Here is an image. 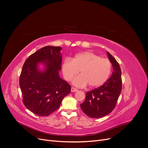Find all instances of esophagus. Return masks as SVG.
I'll return each mask as SVG.
<instances>
[{
	"label": "esophagus",
	"mask_w": 148,
	"mask_h": 148,
	"mask_svg": "<svg viewBox=\"0 0 148 148\" xmlns=\"http://www.w3.org/2000/svg\"><path fill=\"white\" fill-rule=\"evenodd\" d=\"M71 92H77V91H78V89H77V88H73V87H71Z\"/></svg>",
	"instance_id": "obj_1"
}]
</instances>
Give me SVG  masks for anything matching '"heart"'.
<instances>
[{"instance_id": "b5f03b06", "label": "heart", "mask_w": 148, "mask_h": 148, "mask_svg": "<svg viewBox=\"0 0 148 148\" xmlns=\"http://www.w3.org/2000/svg\"><path fill=\"white\" fill-rule=\"evenodd\" d=\"M62 69L66 81H71L80 71L81 75L73 81L75 86L84 87L88 84L89 87L96 88L104 84L109 79L112 63L107 58H101L91 52H84L78 53L72 59L66 58Z\"/></svg>"}]
</instances>
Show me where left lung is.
<instances>
[{"instance_id":"8db88e82","label":"left lung","mask_w":148,"mask_h":148,"mask_svg":"<svg viewBox=\"0 0 148 148\" xmlns=\"http://www.w3.org/2000/svg\"><path fill=\"white\" fill-rule=\"evenodd\" d=\"M107 56L113 66L109 79L100 87L86 92V99L80 104L83 112L91 118H101L114 110L122 88V71L117 61L109 52Z\"/></svg>"}]
</instances>
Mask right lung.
I'll return each instance as SVG.
<instances>
[{"label": "right lung", "mask_w": 148, "mask_h": 148, "mask_svg": "<svg viewBox=\"0 0 148 148\" xmlns=\"http://www.w3.org/2000/svg\"><path fill=\"white\" fill-rule=\"evenodd\" d=\"M61 50L60 47H44L29 56L22 68L19 83L23 104L36 115L51 114L71 91L70 84L59 77ZM39 63L45 65L44 71L38 69Z\"/></svg>", "instance_id": "1"}]
</instances>
